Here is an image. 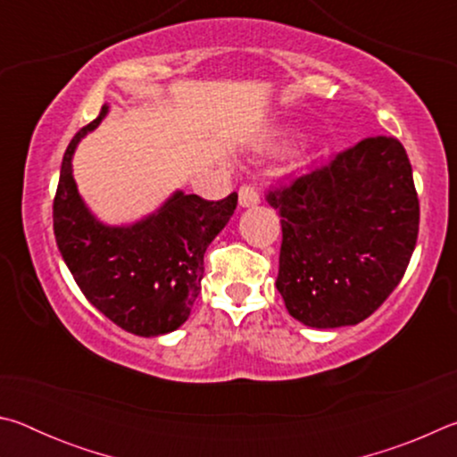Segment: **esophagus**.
Listing matches in <instances>:
<instances>
[{
    "label": "esophagus",
    "instance_id": "34e87169",
    "mask_svg": "<svg viewBox=\"0 0 457 457\" xmlns=\"http://www.w3.org/2000/svg\"><path fill=\"white\" fill-rule=\"evenodd\" d=\"M239 205L242 207H253L260 204V195L258 191L252 187V185H244V187H239Z\"/></svg>",
    "mask_w": 457,
    "mask_h": 457
}]
</instances>
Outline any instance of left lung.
I'll return each mask as SVG.
<instances>
[{
	"label": "left lung",
	"mask_w": 457,
	"mask_h": 457,
	"mask_svg": "<svg viewBox=\"0 0 457 457\" xmlns=\"http://www.w3.org/2000/svg\"><path fill=\"white\" fill-rule=\"evenodd\" d=\"M266 199L282 215L276 288L292 319L312 328L353 327L403 278L420 201L397 138H365Z\"/></svg>",
	"instance_id": "1"
}]
</instances>
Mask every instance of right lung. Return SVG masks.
<instances>
[{
    "label": "right lung",
    "instance_id": "add662e5",
    "mask_svg": "<svg viewBox=\"0 0 457 457\" xmlns=\"http://www.w3.org/2000/svg\"><path fill=\"white\" fill-rule=\"evenodd\" d=\"M108 111L106 103L64 153L54 234L68 270L96 311L137 337H161L189 319L201 290L204 253L234 215L237 193L205 201L177 189L137 221L112 226L98 220L80 195L72 159Z\"/></svg>",
    "mask_w": 457,
    "mask_h": 457
}]
</instances>
